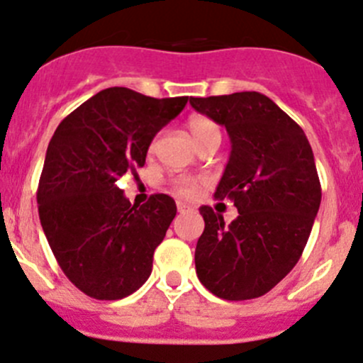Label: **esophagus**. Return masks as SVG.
I'll return each instance as SVG.
<instances>
[{
  "label": "esophagus",
  "mask_w": 363,
  "mask_h": 363,
  "mask_svg": "<svg viewBox=\"0 0 363 363\" xmlns=\"http://www.w3.org/2000/svg\"><path fill=\"white\" fill-rule=\"evenodd\" d=\"M177 211L181 212V214H184V212L191 211V207H189L188 203H182V202H177Z\"/></svg>",
  "instance_id": "34e87169"
}]
</instances>
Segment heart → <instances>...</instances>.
Masks as SVG:
<instances>
[{
	"label": "heart",
	"instance_id": "obj_1",
	"mask_svg": "<svg viewBox=\"0 0 363 363\" xmlns=\"http://www.w3.org/2000/svg\"><path fill=\"white\" fill-rule=\"evenodd\" d=\"M188 131L193 137V140L196 142V145H202L205 142L214 140L219 138L221 140V131H219L218 124L212 119L205 116H193L188 119ZM156 145H158V137H155L149 144V151H155ZM200 181L195 177H179L174 181V189L177 195L186 196V199H191L199 191Z\"/></svg>",
	"mask_w": 363,
	"mask_h": 363
}]
</instances>
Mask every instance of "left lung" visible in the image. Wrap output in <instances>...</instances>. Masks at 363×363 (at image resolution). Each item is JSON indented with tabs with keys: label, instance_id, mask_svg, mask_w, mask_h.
Segmentation results:
<instances>
[{
	"label": "left lung",
	"instance_id": "8db88e82",
	"mask_svg": "<svg viewBox=\"0 0 363 363\" xmlns=\"http://www.w3.org/2000/svg\"><path fill=\"white\" fill-rule=\"evenodd\" d=\"M189 104L228 131L232 152L214 199H230L239 211L225 225L221 214L200 207L196 276L219 298H256L286 277L311 235L321 202L313 149L302 128L256 91Z\"/></svg>",
	"mask_w": 363,
	"mask_h": 363
}]
</instances>
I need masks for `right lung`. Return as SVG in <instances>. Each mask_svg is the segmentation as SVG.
<instances>
[{
    "label": "right lung",
    "mask_w": 363,
    "mask_h": 363,
    "mask_svg": "<svg viewBox=\"0 0 363 363\" xmlns=\"http://www.w3.org/2000/svg\"><path fill=\"white\" fill-rule=\"evenodd\" d=\"M188 96L151 98L108 87L61 121L38 184V214L65 276L98 300L137 291L175 218L163 193L131 205L116 182L137 177L155 135L181 113Z\"/></svg>",
    "instance_id": "right-lung-1"
}]
</instances>
